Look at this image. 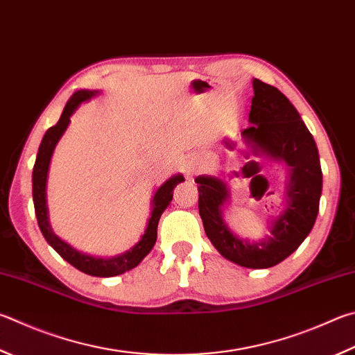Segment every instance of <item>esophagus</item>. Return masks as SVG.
Wrapping results in <instances>:
<instances>
[{
    "label": "esophagus",
    "instance_id": "obj_1",
    "mask_svg": "<svg viewBox=\"0 0 355 355\" xmlns=\"http://www.w3.org/2000/svg\"><path fill=\"white\" fill-rule=\"evenodd\" d=\"M184 171H186V173H188V175H192V173H194V172L197 171L196 161H189V163L184 166Z\"/></svg>",
    "mask_w": 355,
    "mask_h": 355
}]
</instances>
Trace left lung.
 Instances as JSON below:
<instances>
[{"label": "left lung", "instance_id": "left-lung-1", "mask_svg": "<svg viewBox=\"0 0 355 355\" xmlns=\"http://www.w3.org/2000/svg\"><path fill=\"white\" fill-rule=\"evenodd\" d=\"M253 88L250 121L254 125L245 128L243 137L290 167L288 205L273 220L272 236L254 243L237 239L222 220L227 186L211 177H197L196 183L205 233L218 253L242 267L268 268L292 254L311 233L320 208L323 175L317 144L292 102L259 79L253 80Z\"/></svg>", "mask_w": 355, "mask_h": 355}]
</instances>
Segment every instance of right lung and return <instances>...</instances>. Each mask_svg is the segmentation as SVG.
Instances as JSON below:
<instances>
[{
  "label": "right lung",
  "mask_w": 355,
  "mask_h": 355,
  "mask_svg": "<svg viewBox=\"0 0 355 355\" xmlns=\"http://www.w3.org/2000/svg\"><path fill=\"white\" fill-rule=\"evenodd\" d=\"M98 92H88V89H80V92L74 93L71 96L69 101L67 102L65 110H63L59 122L51 128H48L46 133L42 139V144L38 147L37 159L34 164V172H32V197H34V208L38 227L44 236V239L53 247L57 253H59L63 259L69 262L71 266L76 267L80 272L98 276V278H110V276L122 275L137 267L138 263L149 254V251L153 248V245L157 242V228L159 217L163 214V211L167 208V205L172 200V191L178 183L184 182L182 175H175L167 180V182L161 186L157 191L155 197H153V211L149 218V225L144 236L141 237V241L135 245L132 250H128L127 253L121 256L110 257V259H102V257H93L88 254H82L79 251L69 247L67 242L60 241L53 231H51L49 222H48V211H46V197H44V189H46V177H48V167L51 155H53L54 147L57 141L60 139L63 132L67 130L69 124V116L79 107L80 102L87 101Z\"/></svg>",
  "instance_id": "1"
}]
</instances>
